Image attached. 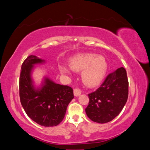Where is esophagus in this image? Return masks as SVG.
<instances>
[{"label":"esophagus","instance_id":"obj_1","mask_svg":"<svg viewBox=\"0 0 150 150\" xmlns=\"http://www.w3.org/2000/svg\"><path fill=\"white\" fill-rule=\"evenodd\" d=\"M73 93H74V95L75 96H78L81 94V91L79 88H75L74 91H73Z\"/></svg>","mask_w":150,"mask_h":150}]
</instances>
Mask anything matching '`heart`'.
Wrapping results in <instances>:
<instances>
[{"label":"heart","instance_id":"b5f03b06","mask_svg":"<svg viewBox=\"0 0 150 150\" xmlns=\"http://www.w3.org/2000/svg\"><path fill=\"white\" fill-rule=\"evenodd\" d=\"M69 66L65 64L59 65L62 73L70 75L71 69L82 71L81 79L84 84L88 87L99 85L107 71L108 65L105 58L94 54H81L75 55L70 59Z\"/></svg>","mask_w":150,"mask_h":150}]
</instances>
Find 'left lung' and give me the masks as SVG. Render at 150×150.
<instances>
[{
  "mask_svg": "<svg viewBox=\"0 0 150 150\" xmlns=\"http://www.w3.org/2000/svg\"><path fill=\"white\" fill-rule=\"evenodd\" d=\"M88 95L89 103L85 108L88 117L100 124L112 120L120 114L128 99L126 69L120 67L109 74L100 87Z\"/></svg>",
  "mask_w": 150,
  "mask_h": 150,
  "instance_id": "1",
  "label": "left lung"
}]
</instances>
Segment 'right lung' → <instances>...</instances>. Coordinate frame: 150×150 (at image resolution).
<instances>
[{"instance_id": "add662e5", "label": "right lung", "mask_w": 150, "mask_h": 150, "mask_svg": "<svg viewBox=\"0 0 150 150\" xmlns=\"http://www.w3.org/2000/svg\"><path fill=\"white\" fill-rule=\"evenodd\" d=\"M45 63L44 59L32 55L25 59L20 76V98L24 110L33 121L52 127L63 120L74 96L71 87L57 84L47 76L40 85H35L32 78L35 65Z\"/></svg>"}]
</instances>
